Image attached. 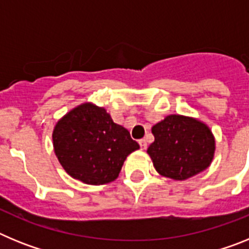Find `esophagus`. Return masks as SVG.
I'll return each instance as SVG.
<instances>
[{
	"mask_svg": "<svg viewBox=\"0 0 249 249\" xmlns=\"http://www.w3.org/2000/svg\"><path fill=\"white\" fill-rule=\"evenodd\" d=\"M138 143H140L141 149H146V148H147V142H146V140H140V141H138Z\"/></svg>",
	"mask_w": 249,
	"mask_h": 249,
	"instance_id": "34e87169",
	"label": "esophagus"
}]
</instances>
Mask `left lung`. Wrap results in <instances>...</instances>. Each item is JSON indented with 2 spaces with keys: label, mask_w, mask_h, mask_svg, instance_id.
Instances as JSON below:
<instances>
[{
  "label": "left lung",
  "mask_w": 249,
  "mask_h": 249,
  "mask_svg": "<svg viewBox=\"0 0 249 249\" xmlns=\"http://www.w3.org/2000/svg\"><path fill=\"white\" fill-rule=\"evenodd\" d=\"M155 142L147 153L163 177L184 181L212 163L215 140L206 123L183 114H169L152 127Z\"/></svg>",
  "instance_id": "8db88e82"
}]
</instances>
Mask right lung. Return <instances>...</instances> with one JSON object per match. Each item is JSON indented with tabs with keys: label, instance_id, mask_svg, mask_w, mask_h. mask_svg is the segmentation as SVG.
Wrapping results in <instances>:
<instances>
[{
	"label": "right lung",
	"instance_id": "1",
	"mask_svg": "<svg viewBox=\"0 0 249 249\" xmlns=\"http://www.w3.org/2000/svg\"><path fill=\"white\" fill-rule=\"evenodd\" d=\"M53 151L66 172L86 184L109 183L140 144L103 107L85 102L63 116L52 132Z\"/></svg>",
	"mask_w": 249,
	"mask_h": 249
}]
</instances>
